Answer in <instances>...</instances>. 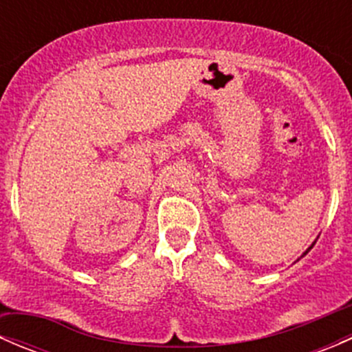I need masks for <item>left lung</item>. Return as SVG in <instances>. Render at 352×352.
Segmentation results:
<instances>
[{"label": "left lung", "instance_id": "1", "mask_svg": "<svg viewBox=\"0 0 352 352\" xmlns=\"http://www.w3.org/2000/svg\"><path fill=\"white\" fill-rule=\"evenodd\" d=\"M314 245H315V243H311V247H314ZM311 247H308V248H307V252H305V254H303V255H301V257H305V255H307V254H308V252H310V250H311Z\"/></svg>", "mask_w": 352, "mask_h": 352}]
</instances>
